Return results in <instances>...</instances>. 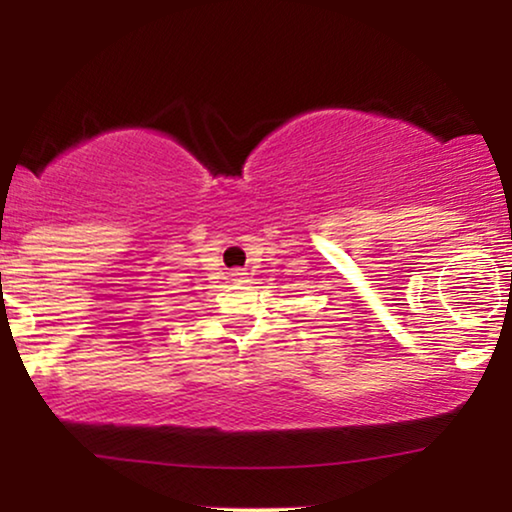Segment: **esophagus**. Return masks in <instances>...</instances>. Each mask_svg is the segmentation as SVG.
Returning <instances> with one entry per match:
<instances>
[{
  "instance_id": "obj_1",
  "label": "esophagus",
  "mask_w": 512,
  "mask_h": 512,
  "mask_svg": "<svg viewBox=\"0 0 512 512\" xmlns=\"http://www.w3.org/2000/svg\"><path fill=\"white\" fill-rule=\"evenodd\" d=\"M244 275H247V272H242V270H235V272H233V279H235V282H242Z\"/></svg>"
}]
</instances>
